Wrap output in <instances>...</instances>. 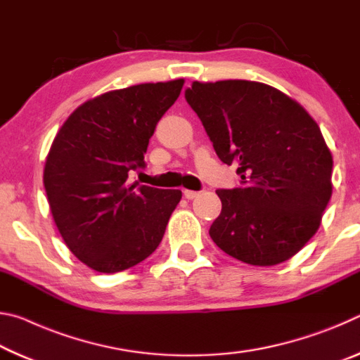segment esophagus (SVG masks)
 I'll list each match as a JSON object with an SVG mask.
<instances>
[{"label": "esophagus", "mask_w": 360, "mask_h": 360, "mask_svg": "<svg viewBox=\"0 0 360 360\" xmlns=\"http://www.w3.org/2000/svg\"><path fill=\"white\" fill-rule=\"evenodd\" d=\"M182 193H184V197H186L187 200H193V198L197 197V195H198V192H195V191H188V188H184V191H182Z\"/></svg>", "instance_id": "1"}]
</instances>
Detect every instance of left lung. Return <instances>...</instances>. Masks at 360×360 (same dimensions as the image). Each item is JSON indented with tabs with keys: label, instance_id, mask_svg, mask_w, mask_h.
Wrapping results in <instances>:
<instances>
[{
	"label": "left lung",
	"instance_id": "obj_1",
	"mask_svg": "<svg viewBox=\"0 0 360 360\" xmlns=\"http://www.w3.org/2000/svg\"><path fill=\"white\" fill-rule=\"evenodd\" d=\"M186 100L216 154L236 162L241 187L216 191L222 211L210 235L255 266L289 260L318 231L332 197V152L300 103L271 85L229 79L192 84Z\"/></svg>",
	"mask_w": 360,
	"mask_h": 360
}]
</instances>
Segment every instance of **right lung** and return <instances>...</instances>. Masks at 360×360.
Here are the masks:
<instances>
[{"mask_svg":"<svg viewBox=\"0 0 360 360\" xmlns=\"http://www.w3.org/2000/svg\"><path fill=\"white\" fill-rule=\"evenodd\" d=\"M184 79L138 84L82 103L53 138L44 165L51 212L65 245L100 273L135 266L155 251L181 202L176 188L131 184Z\"/></svg>","mask_w":360,"mask_h":360,"instance_id":"add662e5","label":"right lung"}]
</instances>
